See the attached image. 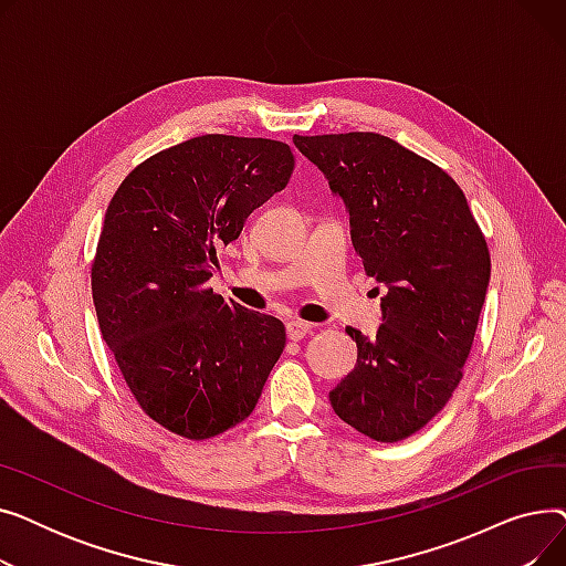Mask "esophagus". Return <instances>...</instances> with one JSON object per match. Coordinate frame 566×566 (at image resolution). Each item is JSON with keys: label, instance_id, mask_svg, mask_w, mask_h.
<instances>
[{"label": "esophagus", "instance_id": "1", "mask_svg": "<svg viewBox=\"0 0 566 566\" xmlns=\"http://www.w3.org/2000/svg\"><path fill=\"white\" fill-rule=\"evenodd\" d=\"M310 331H312V325L305 323V321H289L286 323V335H289L291 342L305 339L310 335Z\"/></svg>", "mask_w": 566, "mask_h": 566}]
</instances>
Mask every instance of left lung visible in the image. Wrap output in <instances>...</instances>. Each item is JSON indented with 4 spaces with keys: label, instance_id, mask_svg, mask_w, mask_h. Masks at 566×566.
<instances>
[{
    "label": "left lung",
    "instance_id": "1",
    "mask_svg": "<svg viewBox=\"0 0 566 566\" xmlns=\"http://www.w3.org/2000/svg\"><path fill=\"white\" fill-rule=\"evenodd\" d=\"M350 216L353 248L385 284L376 337L346 328L358 365L331 392L339 418L378 442L427 427L463 378L491 254L463 190L431 160L378 133L293 135Z\"/></svg>",
    "mask_w": 566,
    "mask_h": 566
}]
</instances>
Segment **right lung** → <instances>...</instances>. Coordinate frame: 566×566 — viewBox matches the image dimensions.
<instances>
[{"instance_id":"add662e5","label":"right lung","mask_w":566,"mask_h":566,"mask_svg":"<svg viewBox=\"0 0 566 566\" xmlns=\"http://www.w3.org/2000/svg\"><path fill=\"white\" fill-rule=\"evenodd\" d=\"M293 165L277 139L201 135L139 163L107 206L92 263L101 333L139 408L176 436L250 418L284 350L280 318L206 282Z\"/></svg>"}]
</instances>
